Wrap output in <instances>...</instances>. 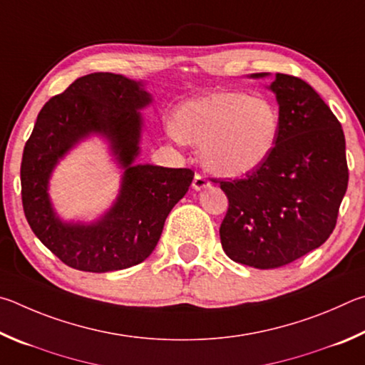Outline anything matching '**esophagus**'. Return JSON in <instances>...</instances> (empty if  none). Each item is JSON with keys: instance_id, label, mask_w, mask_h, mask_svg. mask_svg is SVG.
<instances>
[{"instance_id": "34e87169", "label": "esophagus", "mask_w": 365, "mask_h": 365, "mask_svg": "<svg viewBox=\"0 0 365 365\" xmlns=\"http://www.w3.org/2000/svg\"><path fill=\"white\" fill-rule=\"evenodd\" d=\"M208 186H210V181H208V179H207L205 176H202V175H195V176H194L192 187H194L195 190H202V189H205V187H208Z\"/></svg>"}]
</instances>
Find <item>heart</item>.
I'll return each mask as SVG.
<instances>
[{"instance_id": "heart-1", "label": "heart", "mask_w": 365, "mask_h": 365, "mask_svg": "<svg viewBox=\"0 0 365 365\" xmlns=\"http://www.w3.org/2000/svg\"><path fill=\"white\" fill-rule=\"evenodd\" d=\"M280 128L277 107L263 96L215 91L176 112L175 136L202 145V160L215 175L237 178L266 162Z\"/></svg>"}]
</instances>
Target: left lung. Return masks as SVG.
<instances>
[{
    "instance_id": "8db88e82",
    "label": "left lung",
    "mask_w": 365,
    "mask_h": 365,
    "mask_svg": "<svg viewBox=\"0 0 365 365\" xmlns=\"http://www.w3.org/2000/svg\"><path fill=\"white\" fill-rule=\"evenodd\" d=\"M267 88L280 115L271 155L245 178L220 181L229 200L220 227L222 250L257 269L285 266L321 247L348 189L344 134L321 96L285 73H276Z\"/></svg>"
}]
</instances>
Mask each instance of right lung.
Segmentation results:
<instances>
[{"label": "right lung", "mask_w": 365, "mask_h": 365, "mask_svg": "<svg viewBox=\"0 0 365 365\" xmlns=\"http://www.w3.org/2000/svg\"><path fill=\"white\" fill-rule=\"evenodd\" d=\"M150 102L143 81L98 72L76 78L38 113L21 165L24 213L41 244L73 269L108 272L143 263L192 182L189 168L134 163L144 126L139 110ZM91 135L108 140L124 170L120 192L96 222H63L50 203L48 179L56 163Z\"/></svg>", "instance_id": "add662e5"}]
</instances>
